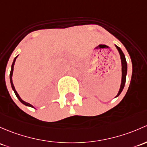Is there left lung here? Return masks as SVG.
Segmentation results:
<instances>
[{
  "mask_svg": "<svg viewBox=\"0 0 147 147\" xmlns=\"http://www.w3.org/2000/svg\"><path fill=\"white\" fill-rule=\"evenodd\" d=\"M115 47L118 49L119 53H120V59H121V64H122V80H121V84H120V89H119V92L117 96L115 97L118 96L120 95V93L123 91V88L125 86V84L126 81V75H127V62L125 59V56L124 53L122 51V50L120 49V47H118V46L115 45Z\"/></svg>",
  "mask_w": 147,
  "mask_h": 147,
  "instance_id": "8db88e82",
  "label": "left lung"
}]
</instances>
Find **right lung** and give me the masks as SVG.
Returning <instances> with one entry per match:
<instances>
[{
	"label": "right lung",
	"instance_id": "obj_1",
	"mask_svg": "<svg viewBox=\"0 0 147 147\" xmlns=\"http://www.w3.org/2000/svg\"><path fill=\"white\" fill-rule=\"evenodd\" d=\"M18 56H16L15 58V59H14L13 61V63H12V66H11V70H10V84H11V86H12V90L14 91V92H15V95H16V96L18 97V99L20 100V101L22 103H23L24 105H25V106H29V107H32V108H34V109H35L34 107L33 106H32V104H30V103H27V102H25L24 101H23L22 99L20 98V96H19V94H18V92H17V91L15 90V86H14V84H13V82H12V73H13V68H14V65H15V61H16V58H18Z\"/></svg>",
	"mask_w": 147,
	"mask_h": 147
}]
</instances>
